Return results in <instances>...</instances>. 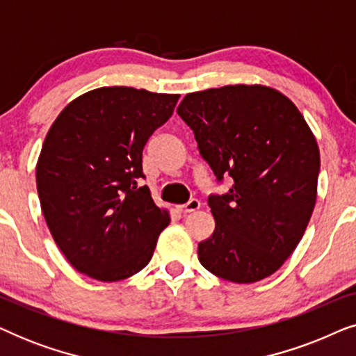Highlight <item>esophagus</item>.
I'll return each mask as SVG.
<instances>
[{"label": "esophagus", "instance_id": "obj_1", "mask_svg": "<svg viewBox=\"0 0 356 356\" xmlns=\"http://www.w3.org/2000/svg\"><path fill=\"white\" fill-rule=\"evenodd\" d=\"M199 207H201V202H199L197 199H191V201L183 204V206H177V211L179 213H183V216H186V213H191L194 211H197Z\"/></svg>", "mask_w": 356, "mask_h": 356}]
</instances>
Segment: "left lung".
<instances>
[{
    "instance_id": "8db88e82",
    "label": "left lung",
    "mask_w": 356,
    "mask_h": 356,
    "mask_svg": "<svg viewBox=\"0 0 356 356\" xmlns=\"http://www.w3.org/2000/svg\"><path fill=\"white\" fill-rule=\"evenodd\" d=\"M177 111L217 181L233 179L228 193L207 199L216 230L199 243V262L235 284L266 279L313 213L321 159L309 126L293 102L257 84L193 92Z\"/></svg>"
}]
</instances>
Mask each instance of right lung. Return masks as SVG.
Here are the masks:
<instances>
[{
  "mask_svg": "<svg viewBox=\"0 0 356 356\" xmlns=\"http://www.w3.org/2000/svg\"><path fill=\"white\" fill-rule=\"evenodd\" d=\"M179 95L100 87L72 100L48 131L37 191L53 240L71 266L116 282L144 269L170 223L147 186L143 150Z\"/></svg>",
  "mask_w": 356,
  "mask_h": 356,
  "instance_id": "obj_1",
  "label": "right lung"
}]
</instances>
